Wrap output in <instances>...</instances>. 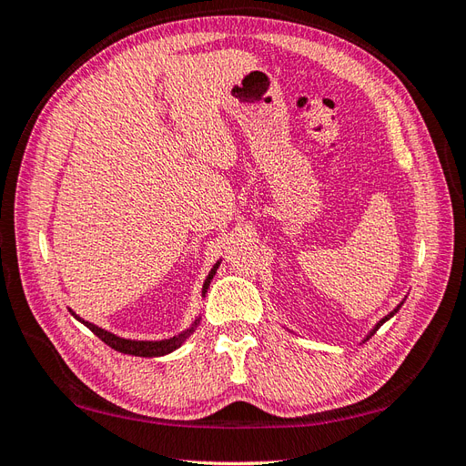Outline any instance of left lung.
I'll use <instances>...</instances> for the list:
<instances>
[{"mask_svg":"<svg viewBox=\"0 0 466 466\" xmlns=\"http://www.w3.org/2000/svg\"><path fill=\"white\" fill-rule=\"evenodd\" d=\"M399 309H400V306H397V309H394V310H392V312H390V314H389V316H384V319H382V320H380V322H379V324H376V326H374V330H372V332H370V336H372V334H374V332H376V330H379V329H380V326H382V324H384V322H386V320H389V319H390V316H394V314H397V310H399ZM370 336H369V339H370ZM369 339H366V340H369Z\"/></svg>","mask_w":466,"mask_h":466,"instance_id":"1","label":"left lung"}]
</instances>
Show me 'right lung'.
Listing matches in <instances>:
<instances>
[{
    "mask_svg": "<svg viewBox=\"0 0 466 466\" xmlns=\"http://www.w3.org/2000/svg\"><path fill=\"white\" fill-rule=\"evenodd\" d=\"M218 266H220V262H218V264L214 266V268L210 270V274H208V279H206V282H204V289H202V296L206 294L208 286H210ZM69 312H72V310H69ZM72 314H74L76 319L80 320L82 324H86L87 329H90L102 342H106L107 346H112L114 350L124 352V354H132V356H146V359H152V356H164V354H167V352L176 350L177 346H182V342L187 339V336H190V334L194 332V326H192L190 330H186V332H182L180 336H174V339H167V340H156V342H154V340H126V339H120V336H116V334H112V332H107V330L100 329V326H96V324H92V322H86V320L80 319V316H77L76 312H72ZM198 322H200V320H198ZM198 322H194V324H198Z\"/></svg>",
    "mask_w": 466,
    "mask_h": 466,
    "instance_id": "add662e5",
    "label": "right lung"
}]
</instances>
